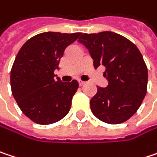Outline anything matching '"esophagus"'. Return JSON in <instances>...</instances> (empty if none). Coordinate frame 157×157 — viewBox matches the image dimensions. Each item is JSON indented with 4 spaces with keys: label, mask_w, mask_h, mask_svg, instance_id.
<instances>
[{
    "label": "esophagus",
    "mask_w": 157,
    "mask_h": 157,
    "mask_svg": "<svg viewBox=\"0 0 157 157\" xmlns=\"http://www.w3.org/2000/svg\"><path fill=\"white\" fill-rule=\"evenodd\" d=\"M78 82H79V85H80V86H82V85L85 83V82H83V81H82V80H78Z\"/></svg>",
    "instance_id": "1"
}]
</instances>
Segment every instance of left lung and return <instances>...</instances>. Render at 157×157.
Masks as SVG:
<instances>
[{
	"label": "left lung",
	"mask_w": 157,
	"mask_h": 157,
	"mask_svg": "<svg viewBox=\"0 0 157 157\" xmlns=\"http://www.w3.org/2000/svg\"><path fill=\"white\" fill-rule=\"evenodd\" d=\"M78 41L93 59L94 68L104 66L107 87H98L91 99L93 115L108 124H121L130 119L140 107L147 91L148 72L140 51L120 34L103 31L83 33Z\"/></svg>",
	"instance_id": "left-lung-1"
}]
</instances>
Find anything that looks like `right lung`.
Wrapping results in <instances>:
<instances>
[{
    "label": "right lung",
    "instance_id": "1",
    "mask_svg": "<svg viewBox=\"0 0 157 157\" xmlns=\"http://www.w3.org/2000/svg\"><path fill=\"white\" fill-rule=\"evenodd\" d=\"M81 35L44 32L29 38L20 49L10 71L11 93L21 111L31 121L48 125L69 112L79 87L73 80L55 78L65 48Z\"/></svg>",
    "mask_w": 157,
    "mask_h": 157
}]
</instances>
